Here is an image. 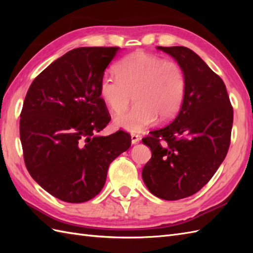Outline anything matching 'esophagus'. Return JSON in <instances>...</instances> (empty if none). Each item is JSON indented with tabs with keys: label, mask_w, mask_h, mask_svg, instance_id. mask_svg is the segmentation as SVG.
Returning a JSON list of instances; mask_svg holds the SVG:
<instances>
[{
	"label": "esophagus",
	"mask_w": 253,
	"mask_h": 253,
	"mask_svg": "<svg viewBox=\"0 0 253 253\" xmlns=\"http://www.w3.org/2000/svg\"><path fill=\"white\" fill-rule=\"evenodd\" d=\"M130 137H131V143L132 144H136V143L140 141V137H139V135H136V133H131Z\"/></svg>",
	"instance_id": "34e87169"
}]
</instances>
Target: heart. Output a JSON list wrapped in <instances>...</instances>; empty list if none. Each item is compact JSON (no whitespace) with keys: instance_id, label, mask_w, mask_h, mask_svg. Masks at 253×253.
I'll list each match as a JSON object with an SVG mask.
<instances>
[{"instance_id":"b5f03b06","label":"heart","mask_w":253,"mask_h":253,"mask_svg":"<svg viewBox=\"0 0 253 253\" xmlns=\"http://www.w3.org/2000/svg\"><path fill=\"white\" fill-rule=\"evenodd\" d=\"M116 75H103L100 96L113 114L132 109L116 117L115 124L129 132L142 131L155 118L169 121L179 111L186 92L181 67L174 61L146 52H135L116 65Z\"/></svg>"}]
</instances>
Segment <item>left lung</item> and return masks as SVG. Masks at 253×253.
<instances>
[{
  "label": "left lung",
  "mask_w": 253,
  "mask_h": 253,
  "mask_svg": "<svg viewBox=\"0 0 253 253\" xmlns=\"http://www.w3.org/2000/svg\"><path fill=\"white\" fill-rule=\"evenodd\" d=\"M173 56L186 79L185 98L170 124L143 138L152 157L142 169L150 192L164 200L195 195L226 157L233 107L221 77L185 46H157Z\"/></svg>",
  "instance_id": "left-lung-1"
}]
</instances>
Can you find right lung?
<instances>
[{
	"instance_id": "add662e5",
	"label": "right lung",
	"mask_w": 253,
	"mask_h": 253,
	"mask_svg": "<svg viewBox=\"0 0 253 253\" xmlns=\"http://www.w3.org/2000/svg\"><path fill=\"white\" fill-rule=\"evenodd\" d=\"M120 47L67 52L32 82L20 113L26 168L52 196L69 203L94 198L110 164L131 144L125 131L98 136L111 116L99 84Z\"/></svg>"
}]
</instances>
